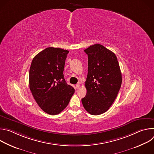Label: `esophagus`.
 <instances>
[{
    "mask_svg": "<svg viewBox=\"0 0 154 154\" xmlns=\"http://www.w3.org/2000/svg\"><path fill=\"white\" fill-rule=\"evenodd\" d=\"M80 87V85L79 83H78V84H77V85H76V88H77V89L79 88Z\"/></svg>",
    "mask_w": 154,
    "mask_h": 154,
    "instance_id": "34e87169",
    "label": "esophagus"
}]
</instances>
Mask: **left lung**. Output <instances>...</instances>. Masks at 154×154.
<instances>
[{"label": "left lung", "mask_w": 154, "mask_h": 154, "mask_svg": "<svg viewBox=\"0 0 154 154\" xmlns=\"http://www.w3.org/2000/svg\"><path fill=\"white\" fill-rule=\"evenodd\" d=\"M88 58L86 96L82 102L92 115L106 112L117 97L122 74L116 55L103 46L96 44L84 50Z\"/></svg>", "instance_id": "obj_1"}]
</instances>
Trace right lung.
Wrapping results in <instances>:
<instances>
[{"instance_id": "right-lung-1", "label": "right lung", "mask_w": 154, "mask_h": 154, "mask_svg": "<svg viewBox=\"0 0 154 154\" xmlns=\"http://www.w3.org/2000/svg\"><path fill=\"white\" fill-rule=\"evenodd\" d=\"M68 53L67 50L49 47L38 54L31 63L30 90L39 106L51 115L61 113L75 91L63 75Z\"/></svg>"}]
</instances>
